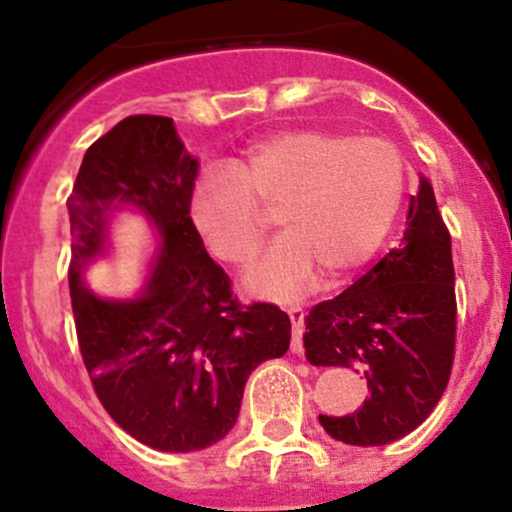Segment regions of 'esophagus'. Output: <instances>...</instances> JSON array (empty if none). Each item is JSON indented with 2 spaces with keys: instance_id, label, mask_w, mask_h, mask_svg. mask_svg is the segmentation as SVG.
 Here are the masks:
<instances>
[{
  "instance_id": "obj_1",
  "label": "esophagus",
  "mask_w": 512,
  "mask_h": 512,
  "mask_svg": "<svg viewBox=\"0 0 512 512\" xmlns=\"http://www.w3.org/2000/svg\"><path fill=\"white\" fill-rule=\"evenodd\" d=\"M286 313H289L291 325H294V335H291V352L301 355L303 352V308L289 306L286 308Z\"/></svg>"
}]
</instances>
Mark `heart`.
<instances>
[{"instance_id": "b5f03b06", "label": "heart", "mask_w": 512, "mask_h": 512, "mask_svg": "<svg viewBox=\"0 0 512 512\" xmlns=\"http://www.w3.org/2000/svg\"><path fill=\"white\" fill-rule=\"evenodd\" d=\"M406 192V160L386 138L303 131L252 145L196 182L189 213L201 240L226 265H245L274 216L282 238L247 274L272 299L301 294L323 272L340 284L374 257Z\"/></svg>"}]
</instances>
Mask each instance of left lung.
Instances as JSON below:
<instances>
[{
  "label": "left lung",
  "mask_w": 512,
  "mask_h": 512,
  "mask_svg": "<svg viewBox=\"0 0 512 512\" xmlns=\"http://www.w3.org/2000/svg\"><path fill=\"white\" fill-rule=\"evenodd\" d=\"M457 342L452 235L428 179L411 196L401 245L340 296L308 311L303 347L316 367L364 374L369 398L320 425L345 445L376 447L418 428L447 389Z\"/></svg>",
  "instance_id": "left-lung-1"
}]
</instances>
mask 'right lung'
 I'll return each instance as SVG.
<instances>
[{"instance_id": "right-lung-1", "label": "right lung", "mask_w": 512, "mask_h": 512, "mask_svg": "<svg viewBox=\"0 0 512 512\" xmlns=\"http://www.w3.org/2000/svg\"><path fill=\"white\" fill-rule=\"evenodd\" d=\"M199 162L184 153L167 116L116 123L84 153L70 211V299L82 362L106 413L162 452L223 440L257 364L289 350L291 320L274 303H240L189 216ZM119 203L138 205L163 238L146 294L106 302L83 289Z\"/></svg>"}]
</instances>
